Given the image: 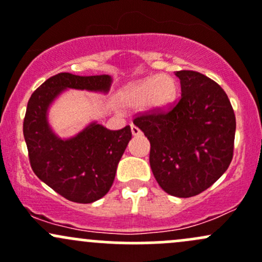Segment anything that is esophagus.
<instances>
[{
  "instance_id": "34e87169",
  "label": "esophagus",
  "mask_w": 262,
  "mask_h": 262,
  "mask_svg": "<svg viewBox=\"0 0 262 262\" xmlns=\"http://www.w3.org/2000/svg\"><path fill=\"white\" fill-rule=\"evenodd\" d=\"M131 132H132V135H134V136H140V135L142 134L141 130H140L139 127H136L135 125L131 126Z\"/></svg>"
}]
</instances>
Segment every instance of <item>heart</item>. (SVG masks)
<instances>
[{
	"instance_id": "heart-1",
	"label": "heart",
	"mask_w": 262,
	"mask_h": 262,
	"mask_svg": "<svg viewBox=\"0 0 262 262\" xmlns=\"http://www.w3.org/2000/svg\"><path fill=\"white\" fill-rule=\"evenodd\" d=\"M179 87L175 78L159 74L132 82L121 92L120 101L126 107H140L147 111H161L176 101Z\"/></svg>"
}]
</instances>
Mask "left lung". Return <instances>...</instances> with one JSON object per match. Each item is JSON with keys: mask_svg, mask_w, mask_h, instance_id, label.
<instances>
[{"mask_svg": "<svg viewBox=\"0 0 262 262\" xmlns=\"http://www.w3.org/2000/svg\"><path fill=\"white\" fill-rule=\"evenodd\" d=\"M181 98L134 123L150 141V166L161 188L191 198L224 175L232 160L236 120L220 85L196 71H176Z\"/></svg>", "mask_w": 262, "mask_h": 262, "instance_id": "left-lung-1", "label": "left lung"}]
</instances>
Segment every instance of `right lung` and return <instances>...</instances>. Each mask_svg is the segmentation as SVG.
Returning a JSON list of instances; mask_svg holds the SVG:
<instances>
[{
  "label": "right lung",
  "instance_id": "right-lung-1",
  "mask_svg": "<svg viewBox=\"0 0 262 262\" xmlns=\"http://www.w3.org/2000/svg\"><path fill=\"white\" fill-rule=\"evenodd\" d=\"M111 83L108 75L62 72L45 81L27 103L24 136L31 167L41 181L70 201L91 204L108 192L131 140V128L111 131L92 121L78 134L62 139L50 125L49 110L66 90L107 94Z\"/></svg>",
  "mask_w": 262,
  "mask_h": 262
}]
</instances>
